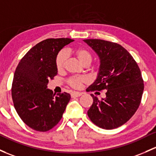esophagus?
Masks as SVG:
<instances>
[{
  "label": "esophagus",
  "instance_id": "1",
  "mask_svg": "<svg viewBox=\"0 0 156 156\" xmlns=\"http://www.w3.org/2000/svg\"><path fill=\"white\" fill-rule=\"evenodd\" d=\"M81 95H82V93H79V92L74 91L71 93L72 97H79V96H81Z\"/></svg>",
  "mask_w": 156,
  "mask_h": 156
}]
</instances>
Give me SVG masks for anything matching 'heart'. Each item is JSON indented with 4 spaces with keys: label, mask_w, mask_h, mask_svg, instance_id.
<instances>
[{
    "label": "heart",
    "mask_w": 156,
    "mask_h": 156,
    "mask_svg": "<svg viewBox=\"0 0 156 156\" xmlns=\"http://www.w3.org/2000/svg\"><path fill=\"white\" fill-rule=\"evenodd\" d=\"M75 54L78 57V60L81 62L83 66H88L92 62V55L90 52L85 48H78L75 51ZM66 60V54L64 51H60L57 54L55 60V65L58 71H61L63 69L65 65ZM88 82V78L85 76L79 77H72L68 80V83L72 87L78 89L81 87L83 83Z\"/></svg>",
    "instance_id": "b5f03b06"
}]
</instances>
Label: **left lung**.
Returning a JSON list of instances; mask_svg holds the SVG:
<instances>
[{
  "mask_svg": "<svg viewBox=\"0 0 156 156\" xmlns=\"http://www.w3.org/2000/svg\"><path fill=\"white\" fill-rule=\"evenodd\" d=\"M83 42L100 60L97 78L87 91L106 90L101 100L91 94L93 102L87 115L101 129H116L129 120L140 105L144 88L141 73L132 55L119 44L96 39Z\"/></svg>",
  "mask_w": 156,
  "mask_h": 156,
  "instance_id": "left-lung-1",
  "label": "left lung"
}]
</instances>
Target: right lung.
Segmentation results:
<instances>
[{"label": "right lung", "instance_id": "1", "mask_svg": "<svg viewBox=\"0 0 156 156\" xmlns=\"http://www.w3.org/2000/svg\"><path fill=\"white\" fill-rule=\"evenodd\" d=\"M69 38L47 39L22 57L13 76L12 98L16 112L31 129L47 132L60 122L71 96L48 89L57 74L55 60L60 50L73 42Z\"/></svg>", "mask_w": 156, "mask_h": 156}]
</instances>
